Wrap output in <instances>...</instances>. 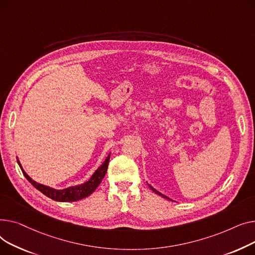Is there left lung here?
Wrapping results in <instances>:
<instances>
[{
	"instance_id": "8db88e82",
	"label": "left lung",
	"mask_w": 255,
	"mask_h": 255,
	"mask_svg": "<svg viewBox=\"0 0 255 255\" xmlns=\"http://www.w3.org/2000/svg\"><path fill=\"white\" fill-rule=\"evenodd\" d=\"M149 187H150V188H151V190H153V191H154V192H155V193H156V194H158V196H161V197H163V198H166V199H168V200H169V198H167V197H164V196H163V194H162V193H160V192H159V191H157V190H156V189H154V188H153V187H152V186H150V185H149Z\"/></svg>"
}]
</instances>
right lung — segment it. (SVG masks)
Wrapping results in <instances>:
<instances>
[{"instance_id": "1", "label": "right lung", "mask_w": 255, "mask_h": 255, "mask_svg": "<svg viewBox=\"0 0 255 255\" xmlns=\"http://www.w3.org/2000/svg\"><path fill=\"white\" fill-rule=\"evenodd\" d=\"M109 159H110V154L107 156L106 160L102 163V166L95 172V174L92 176V178L89 179V180L87 182H85L84 184L69 187V188L62 189V190H56L51 187L39 184L36 181L32 180V179L25 174V172L23 170H21V171H22L24 177L29 182L32 183V185L34 187H36L38 190H40L43 194L50 198L51 200H54L57 202H75V201H79L88 196H91V194L96 190V188L102 182L104 176L107 173ZM17 162L19 164V167L21 168L19 160H17Z\"/></svg>"}]
</instances>
